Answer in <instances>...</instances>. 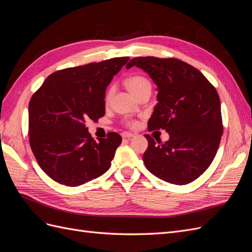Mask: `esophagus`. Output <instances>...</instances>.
<instances>
[{"instance_id":"34e87169","label":"esophagus","mask_w":252,"mask_h":252,"mask_svg":"<svg viewBox=\"0 0 252 252\" xmlns=\"http://www.w3.org/2000/svg\"><path fill=\"white\" fill-rule=\"evenodd\" d=\"M132 136H134V134L130 133V132H123V133H122V138L126 139V140H130Z\"/></svg>"}]
</instances>
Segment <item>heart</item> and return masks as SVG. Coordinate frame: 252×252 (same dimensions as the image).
<instances>
[{
    "instance_id": "heart-1",
    "label": "heart",
    "mask_w": 252,
    "mask_h": 252,
    "mask_svg": "<svg viewBox=\"0 0 252 252\" xmlns=\"http://www.w3.org/2000/svg\"><path fill=\"white\" fill-rule=\"evenodd\" d=\"M127 86L128 88L130 89L131 93L133 94H135L138 91H140L143 87H145L146 85H149L150 82L144 77H141V75H134V77L129 78L127 80ZM113 94V88L110 87L106 91V94H105V102H109L110 98L112 96ZM129 125H134V122H129L128 123Z\"/></svg>"
}]
</instances>
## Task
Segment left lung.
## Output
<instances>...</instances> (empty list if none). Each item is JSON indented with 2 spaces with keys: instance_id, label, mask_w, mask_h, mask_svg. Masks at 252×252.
Returning <instances> with one entry per match:
<instances>
[{
  "instance_id": "1",
  "label": "left lung",
  "mask_w": 252,
  "mask_h": 252,
  "mask_svg": "<svg viewBox=\"0 0 252 252\" xmlns=\"http://www.w3.org/2000/svg\"><path fill=\"white\" fill-rule=\"evenodd\" d=\"M133 66L147 72L158 86V104L148 130L165 129L169 134L165 143L145 135L148 141L145 166L170 184L193 182L212 163L223 134L216 88L201 71L178 59L133 58L126 68Z\"/></svg>"
}]
</instances>
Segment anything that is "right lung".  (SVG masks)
I'll return each instance as SVG.
<instances>
[{"instance_id":"1","label":"right lung","mask_w":252,"mask_h":252,"mask_svg":"<svg viewBox=\"0 0 252 252\" xmlns=\"http://www.w3.org/2000/svg\"><path fill=\"white\" fill-rule=\"evenodd\" d=\"M129 58L66 68L44 81L29 102V143L42 170L60 184L77 187L110 168L121 135L96 142L88 120L105 114L106 88Z\"/></svg>"}]
</instances>
